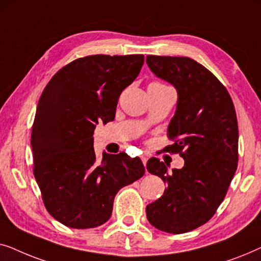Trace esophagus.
<instances>
[{"instance_id":"obj_1","label":"esophagus","mask_w":261,"mask_h":261,"mask_svg":"<svg viewBox=\"0 0 261 261\" xmlns=\"http://www.w3.org/2000/svg\"><path fill=\"white\" fill-rule=\"evenodd\" d=\"M141 160H142V163H144V165L146 166V163H147V155H141Z\"/></svg>"}]
</instances>
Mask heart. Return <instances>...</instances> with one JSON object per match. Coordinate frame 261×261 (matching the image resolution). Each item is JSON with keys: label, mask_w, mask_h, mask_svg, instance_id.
Instances as JSON below:
<instances>
[{"label": "heart", "mask_w": 261, "mask_h": 261, "mask_svg": "<svg viewBox=\"0 0 261 261\" xmlns=\"http://www.w3.org/2000/svg\"><path fill=\"white\" fill-rule=\"evenodd\" d=\"M152 84H160V83H155V82H154V83H152Z\"/></svg>", "instance_id": "1"}]
</instances>
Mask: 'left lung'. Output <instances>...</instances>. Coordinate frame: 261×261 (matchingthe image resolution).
Instances as JSON below:
<instances>
[{"label":"left lung","instance_id":"left-lung-1","mask_svg":"<svg viewBox=\"0 0 261 261\" xmlns=\"http://www.w3.org/2000/svg\"><path fill=\"white\" fill-rule=\"evenodd\" d=\"M146 63L177 90L176 113L167 127L174 144L165 151L184 159V166L171 172L158 158L148 160V172L167 188L146 206V215L156 229L183 234L208 222L227 194L238 167L237 113L227 89L194 59L147 56Z\"/></svg>","mask_w":261,"mask_h":261}]
</instances>
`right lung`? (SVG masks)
I'll return each mask as SVG.
<instances>
[{"instance_id":"right-lung-1","label":"right lung","mask_w":261,"mask_h":261,"mask_svg":"<svg viewBox=\"0 0 261 261\" xmlns=\"http://www.w3.org/2000/svg\"><path fill=\"white\" fill-rule=\"evenodd\" d=\"M144 65V56L96 55L73 60L51 78L39 99L31 145L44 204L76 229L106 223L121 188L145 173L139 158L103 152L96 162L94 130L115 117L119 97Z\"/></svg>"}]
</instances>
